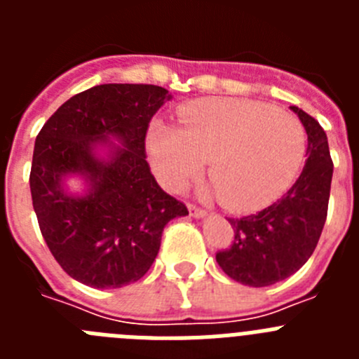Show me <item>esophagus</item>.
<instances>
[{
  "mask_svg": "<svg viewBox=\"0 0 359 359\" xmlns=\"http://www.w3.org/2000/svg\"><path fill=\"white\" fill-rule=\"evenodd\" d=\"M189 214H190V217L201 219V217H205V215H207V212L201 210V208H198V207H194V205H189Z\"/></svg>",
  "mask_w": 359,
  "mask_h": 359,
  "instance_id": "34e87169",
  "label": "esophagus"
}]
</instances>
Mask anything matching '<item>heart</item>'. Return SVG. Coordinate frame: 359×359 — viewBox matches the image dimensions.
Returning a JSON list of instances; mask_svg holds the SVG:
<instances>
[{"label":"heart","instance_id":"b5f03b06","mask_svg":"<svg viewBox=\"0 0 359 359\" xmlns=\"http://www.w3.org/2000/svg\"><path fill=\"white\" fill-rule=\"evenodd\" d=\"M152 170L169 190L205 169L228 210L252 212L273 203L294 182L306 158V131L297 116L244 98H205L180 111V128L152 122Z\"/></svg>","mask_w":359,"mask_h":359}]
</instances>
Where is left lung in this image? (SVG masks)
Segmentation results:
<instances>
[{"label":"left lung","instance_id":"1","mask_svg":"<svg viewBox=\"0 0 359 359\" xmlns=\"http://www.w3.org/2000/svg\"><path fill=\"white\" fill-rule=\"evenodd\" d=\"M290 109L307 133L302 174L271 207L228 219L236 239L215 255L224 273L244 286H271L298 271L315 252L327 217L332 180L327 135L306 111L297 106Z\"/></svg>","mask_w":359,"mask_h":359}]
</instances>
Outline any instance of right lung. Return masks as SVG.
Returning a JSON list of instances; mask_svg holds the SVG:
<instances>
[{
    "instance_id": "add662e5",
    "label": "right lung",
    "mask_w": 359,
    "mask_h": 359,
    "mask_svg": "<svg viewBox=\"0 0 359 359\" xmlns=\"http://www.w3.org/2000/svg\"><path fill=\"white\" fill-rule=\"evenodd\" d=\"M172 95L152 84H100L66 100L36 138L30 192L41 233L66 273L97 290L140 280L161 233L187 207L160 189L145 133ZM69 177L83 182L72 193Z\"/></svg>"
}]
</instances>
